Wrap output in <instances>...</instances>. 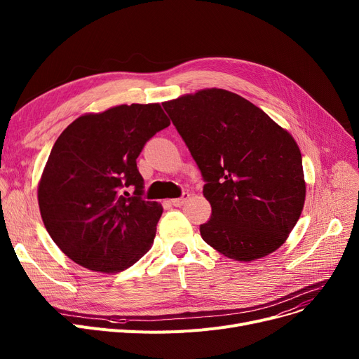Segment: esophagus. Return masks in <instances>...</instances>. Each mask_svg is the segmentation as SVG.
<instances>
[{
    "instance_id": "34e87169",
    "label": "esophagus",
    "mask_w": 359,
    "mask_h": 359,
    "mask_svg": "<svg viewBox=\"0 0 359 359\" xmlns=\"http://www.w3.org/2000/svg\"><path fill=\"white\" fill-rule=\"evenodd\" d=\"M191 198V194L189 192H183V195L180 198H176V199H170V203H172L173 206H182L183 203L187 202V199Z\"/></svg>"
}]
</instances>
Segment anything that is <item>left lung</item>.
<instances>
[{
  "mask_svg": "<svg viewBox=\"0 0 359 359\" xmlns=\"http://www.w3.org/2000/svg\"><path fill=\"white\" fill-rule=\"evenodd\" d=\"M163 107L205 180L212 214L199 229L203 241L238 262L279 249L306 201L303 160L290 132L222 88L184 94Z\"/></svg>",
  "mask_w": 359,
  "mask_h": 359,
  "instance_id": "1",
  "label": "left lung"
}]
</instances>
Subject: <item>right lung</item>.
<instances>
[{
	"label": "right lung",
	"instance_id": "add662e5",
	"mask_svg": "<svg viewBox=\"0 0 359 359\" xmlns=\"http://www.w3.org/2000/svg\"><path fill=\"white\" fill-rule=\"evenodd\" d=\"M168 125L158 103L121 104L77 118L56 140L37 201L50 238L71 260L116 273L153 246L163 206L142 199L137 158Z\"/></svg>",
	"mask_w": 359,
	"mask_h": 359
}]
</instances>
